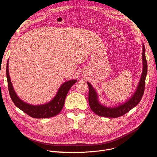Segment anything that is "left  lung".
Wrapping results in <instances>:
<instances>
[{
	"label": "left lung",
	"instance_id": "8db88e82",
	"mask_svg": "<svg viewBox=\"0 0 157 157\" xmlns=\"http://www.w3.org/2000/svg\"><path fill=\"white\" fill-rule=\"evenodd\" d=\"M143 72L141 78H140L139 84L134 94L132 95L128 101L123 104L114 107L106 106L102 104L98 98V95L95 88L92 86L89 82L87 84L89 87L88 92V102L90 108L98 116L108 118H117L130 111L132 109L136 107L143 97L144 87H145V79L147 71V65L145 55V47L143 44Z\"/></svg>",
	"mask_w": 157,
	"mask_h": 157
}]
</instances>
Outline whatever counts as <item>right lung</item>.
<instances>
[{
  "label": "right lung",
  "instance_id": "obj_1",
  "mask_svg": "<svg viewBox=\"0 0 157 157\" xmlns=\"http://www.w3.org/2000/svg\"><path fill=\"white\" fill-rule=\"evenodd\" d=\"M9 59L6 65V76L7 79L8 89L11 99L16 107L25 113L30 117L34 118H46L56 116L62 109L65 97L72 86L78 81L76 79H71L63 83L54 97L53 99L49 102L40 105H31L21 100L16 94L11 81L9 73Z\"/></svg>",
  "mask_w": 157,
  "mask_h": 157
}]
</instances>
